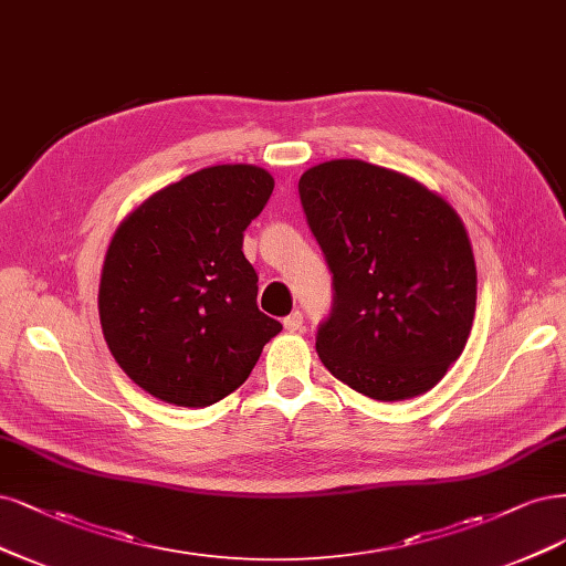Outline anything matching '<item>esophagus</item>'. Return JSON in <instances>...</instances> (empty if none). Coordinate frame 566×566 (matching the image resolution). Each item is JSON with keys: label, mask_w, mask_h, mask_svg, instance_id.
<instances>
[{"label": "esophagus", "mask_w": 566, "mask_h": 566, "mask_svg": "<svg viewBox=\"0 0 566 566\" xmlns=\"http://www.w3.org/2000/svg\"><path fill=\"white\" fill-rule=\"evenodd\" d=\"M283 325H285L287 333H300V329L304 327V316H302V311H292L290 316H285V318H283Z\"/></svg>", "instance_id": "esophagus-1"}]
</instances>
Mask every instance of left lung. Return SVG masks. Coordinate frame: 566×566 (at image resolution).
Here are the masks:
<instances>
[{
  "label": "left lung",
  "mask_w": 566,
  "mask_h": 566,
  "mask_svg": "<svg viewBox=\"0 0 566 566\" xmlns=\"http://www.w3.org/2000/svg\"><path fill=\"white\" fill-rule=\"evenodd\" d=\"M300 201L329 274L316 350L373 400L433 388L469 342L478 274L454 208L407 175L358 159L308 168Z\"/></svg>",
  "instance_id": "8db88e82"
}]
</instances>
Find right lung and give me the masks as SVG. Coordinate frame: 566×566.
I'll return each instance as SVG.
<instances>
[{"label":"right lung","instance_id":"right-lung-1","mask_svg":"<svg viewBox=\"0 0 566 566\" xmlns=\"http://www.w3.org/2000/svg\"><path fill=\"white\" fill-rule=\"evenodd\" d=\"M271 191L258 166H212L151 193L116 229L101 325L114 360L154 398L222 400L283 329L258 308V271L243 255V231Z\"/></svg>","mask_w":566,"mask_h":566}]
</instances>
